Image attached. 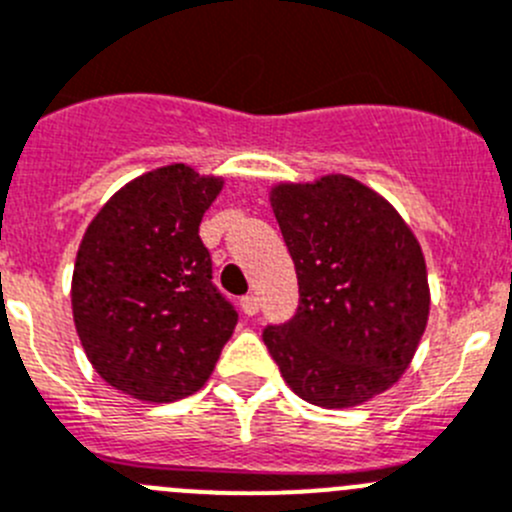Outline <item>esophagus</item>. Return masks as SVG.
Segmentation results:
<instances>
[{
	"label": "esophagus",
	"mask_w": 512,
	"mask_h": 512,
	"mask_svg": "<svg viewBox=\"0 0 512 512\" xmlns=\"http://www.w3.org/2000/svg\"><path fill=\"white\" fill-rule=\"evenodd\" d=\"M240 308L245 315H255L257 310H260V303H257L255 295H245V298L240 300Z\"/></svg>",
	"instance_id": "34e87169"
}]
</instances>
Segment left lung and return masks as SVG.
<instances>
[{
    "label": "left lung",
    "instance_id": "1",
    "mask_svg": "<svg viewBox=\"0 0 512 512\" xmlns=\"http://www.w3.org/2000/svg\"><path fill=\"white\" fill-rule=\"evenodd\" d=\"M298 275V308L267 323V351L300 399L338 409L389 389L412 361L429 315L427 267L386 199L333 174L272 191Z\"/></svg>",
    "mask_w": 512,
    "mask_h": 512
}]
</instances>
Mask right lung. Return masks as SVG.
<instances>
[{
	"label": "right lung",
	"mask_w": 512,
	"mask_h": 512,
	"mask_svg": "<svg viewBox=\"0 0 512 512\" xmlns=\"http://www.w3.org/2000/svg\"><path fill=\"white\" fill-rule=\"evenodd\" d=\"M222 181L189 166L148 171L90 222L73 272V315L93 369L141 401L204 386L240 315L212 283L199 224Z\"/></svg>",
	"instance_id": "right-lung-1"
}]
</instances>
